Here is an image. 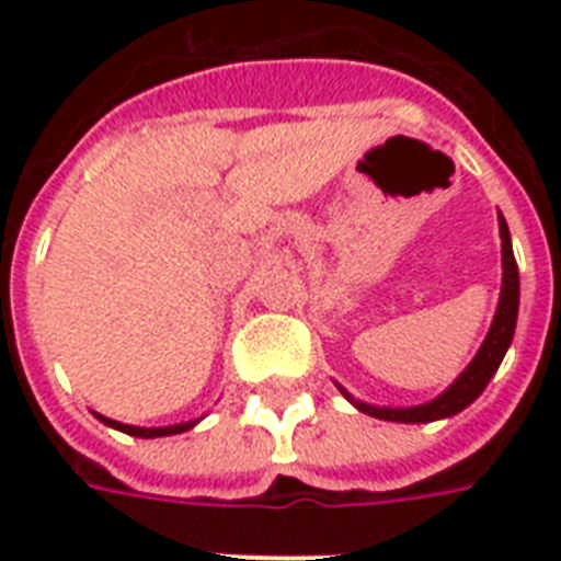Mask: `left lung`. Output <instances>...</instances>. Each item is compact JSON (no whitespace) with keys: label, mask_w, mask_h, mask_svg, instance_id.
<instances>
[{"label":"left lung","mask_w":561,"mask_h":561,"mask_svg":"<svg viewBox=\"0 0 561 561\" xmlns=\"http://www.w3.org/2000/svg\"><path fill=\"white\" fill-rule=\"evenodd\" d=\"M497 227H501V253H504V285H501V299H497L492 329H489L486 341L478 350L474 360L462 369L460 378L443 396H436L434 401H425V404H416V408H375V404H367V401L352 399L350 392L337 383L343 396L360 413H367V416L375 419H387V422H408V425L436 422V419H448L454 413H460L462 408H469L471 401L486 390V383L492 381V375L497 373L506 350H510V343H513L515 320H518V264H515L513 241H510V227H506L504 215H497Z\"/></svg>","instance_id":"obj_1"}]
</instances>
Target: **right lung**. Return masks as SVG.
Masks as SVG:
<instances>
[{"instance_id":"add662e5","label":"right lung","mask_w":561,"mask_h":561,"mask_svg":"<svg viewBox=\"0 0 561 561\" xmlns=\"http://www.w3.org/2000/svg\"><path fill=\"white\" fill-rule=\"evenodd\" d=\"M95 416L104 422V425L116 427V431H122V434H130V436H142V439H151V436H171V434H183V431H188V427L197 425V419L194 422H180V425H169V427H136V425H122V422H116V419H107L101 416V413H95Z\"/></svg>"}]
</instances>
